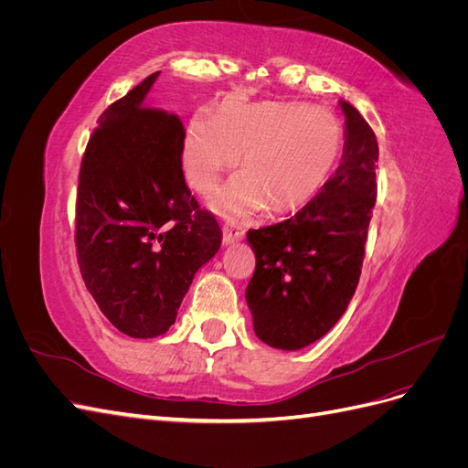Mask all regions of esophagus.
<instances>
[{"mask_svg": "<svg viewBox=\"0 0 468 468\" xmlns=\"http://www.w3.org/2000/svg\"><path fill=\"white\" fill-rule=\"evenodd\" d=\"M246 234V230L242 229V226H236V224H224L222 226V242L229 246V244H234L238 242V239H242Z\"/></svg>", "mask_w": 468, "mask_h": 468, "instance_id": "34e87169", "label": "esophagus"}]
</instances>
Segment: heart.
<instances>
[{"label": "heart", "instance_id": "heart-1", "mask_svg": "<svg viewBox=\"0 0 468 468\" xmlns=\"http://www.w3.org/2000/svg\"><path fill=\"white\" fill-rule=\"evenodd\" d=\"M344 146V124L328 111L291 101L229 99L218 115H193L183 136L181 169L197 193L210 195L242 152L244 172L217 199L222 215L244 217L267 203L275 212H294L328 186Z\"/></svg>", "mask_w": 468, "mask_h": 468}]
</instances>
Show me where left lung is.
Here are the masks:
<instances>
[{
    "label": "left lung",
    "mask_w": 468,
    "mask_h": 468,
    "mask_svg": "<svg viewBox=\"0 0 468 468\" xmlns=\"http://www.w3.org/2000/svg\"><path fill=\"white\" fill-rule=\"evenodd\" d=\"M346 115L342 164L314 201L294 217L248 230L256 271L246 289L253 332L294 351L328 334L356 294L377 201L378 144L361 112Z\"/></svg>",
    "instance_id": "left-lung-1"
}]
</instances>
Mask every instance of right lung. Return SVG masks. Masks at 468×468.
I'll list each match as a JSON object with an SVG mask.
<instances>
[{"mask_svg":"<svg viewBox=\"0 0 468 468\" xmlns=\"http://www.w3.org/2000/svg\"><path fill=\"white\" fill-rule=\"evenodd\" d=\"M158 76L99 117L76 201L83 282L107 320L140 339L167 332L195 273L222 242L215 215L199 207L183 177V122L148 107Z\"/></svg>","mask_w":468,"mask_h":468,"instance_id":"obj_1","label":"right lung"}]
</instances>
